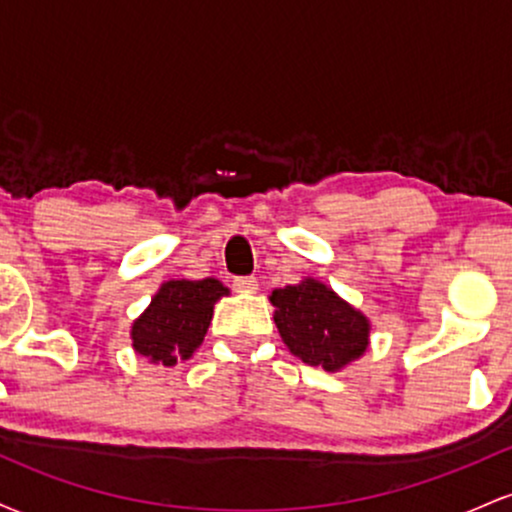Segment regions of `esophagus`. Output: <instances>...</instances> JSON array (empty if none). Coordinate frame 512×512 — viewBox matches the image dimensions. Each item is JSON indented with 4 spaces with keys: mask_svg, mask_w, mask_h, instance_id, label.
Masks as SVG:
<instances>
[{
    "mask_svg": "<svg viewBox=\"0 0 512 512\" xmlns=\"http://www.w3.org/2000/svg\"><path fill=\"white\" fill-rule=\"evenodd\" d=\"M233 289L238 293H245V296H250V293H257L260 284H257L255 276H238V279L233 281Z\"/></svg>",
    "mask_w": 512,
    "mask_h": 512,
    "instance_id": "esophagus-1",
    "label": "esophagus"
}]
</instances>
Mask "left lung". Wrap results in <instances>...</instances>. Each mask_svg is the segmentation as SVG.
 Wrapping results in <instances>:
<instances>
[{
	"label": "left lung",
	"mask_w": 512,
	"mask_h": 512,
	"mask_svg": "<svg viewBox=\"0 0 512 512\" xmlns=\"http://www.w3.org/2000/svg\"><path fill=\"white\" fill-rule=\"evenodd\" d=\"M269 301L281 339L308 366L337 373L366 354L368 317L313 276L301 284L274 289Z\"/></svg>",
	"instance_id": "1"
}]
</instances>
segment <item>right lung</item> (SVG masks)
I'll return each instance as SVG.
<instances>
[{
	"instance_id": "1",
	"label": "right lung",
	"mask_w": 512,
	"mask_h": 512,
	"mask_svg": "<svg viewBox=\"0 0 512 512\" xmlns=\"http://www.w3.org/2000/svg\"><path fill=\"white\" fill-rule=\"evenodd\" d=\"M228 293L214 276L163 281L144 313L132 322V349L156 366L170 368L187 361L204 342L214 305Z\"/></svg>"
}]
</instances>
